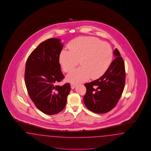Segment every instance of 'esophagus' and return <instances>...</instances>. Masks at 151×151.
<instances>
[{
    "label": "esophagus",
    "instance_id": "1",
    "mask_svg": "<svg viewBox=\"0 0 151 151\" xmlns=\"http://www.w3.org/2000/svg\"><path fill=\"white\" fill-rule=\"evenodd\" d=\"M75 86H76V85L74 84H71V89H73L75 88Z\"/></svg>",
    "mask_w": 151,
    "mask_h": 151
}]
</instances>
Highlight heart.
<instances>
[{
    "instance_id": "1",
    "label": "heart",
    "mask_w": 151,
    "mask_h": 151,
    "mask_svg": "<svg viewBox=\"0 0 151 151\" xmlns=\"http://www.w3.org/2000/svg\"><path fill=\"white\" fill-rule=\"evenodd\" d=\"M68 48L70 50H62L59 60L66 73L73 70L79 60L81 67L73 70L67 77L73 84L84 82L90 78H99L109 68L113 57L110 45L94 37H78L68 44Z\"/></svg>"
}]
</instances>
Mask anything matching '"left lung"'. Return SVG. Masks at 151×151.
<instances>
[{
  "label": "left lung",
  "instance_id": "1",
  "mask_svg": "<svg viewBox=\"0 0 151 151\" xmlns=\"http://www.w3.org/2000/svg\"><path fill=\"white\" fill-rule=\"evenodd\" d=\"M116 58L102 76L85 86L86 93L84 103L86 108L97 114H104L114 109L119 102L125 83V69L117 49L114 51Z\"/></svg>",
  "mask_w": 151,
  "mask_h": 151
}]
</instances>
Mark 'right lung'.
Masks as SVG:
<instances>
[{"mask_svg": "<svg viewBox=\"0 0 151 151\" xmlns=\"http://www.w3.org/2000/svg\"><path fill=\"white\" fill-rule=\"evenodd\" d=\"M63 47L60 39L41 42L29 55L25 67V84L31 99L45 114L55 115L66 106L69 83L56 84L64 78L59 56Z\"/></svg>", "mask_w": 151, "mask_h": 151, "instance_id": "add662e5", "label": "right lung"}]
</instances>
